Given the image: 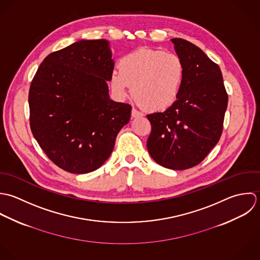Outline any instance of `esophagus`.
<instances>
[{
	"instance_id": "1",
	"label": "esophagus",
	"mask_w": 260,
	"mask_h": 260,
	"mask_svg": "<svg viewBox=\"0 0 260 260\" xmlns=\"http://www.w3.org/2000/svg\"><path fill=\"white\" fill-rule=\"evenodd\" d=\"M143 115H144V113L142 111H140L139 109H137L135 107L132 109V116L133 117H140V116H143Z\"/></svg>"
}]
</instances>
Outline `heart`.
<instances>
[{"label": "heart", "mask_w": 260, "mask_h": 260, "mask_svg": "<svg viewBox=\"0 0 260 260\" xmlns=\"http://www.w3.org/2000/svg\"><path fill=\"white\" fill-rule=\"evenodd\" d=\"M185 77L182 59L174 53L141 48L120 58L110 77L118 98L131 91L140 104L154 111L165 110L178 100Z\"/></svg>", "instance_id": "1"}]
</instances>
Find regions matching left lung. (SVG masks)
Instances as JSON below:
<instances>
[{
    "mask_svg": "<svg viewBox=\"0 0 260 260\" xmlns=\"http://www.w3.org/2000/svg\"><path fill=\"white\" fill-rule=\"evenodd\" d=\"M171 41L185 66L178 100L164 112L148 114L152 132L147 147L158 165L187 170L199 165L219 142L228 104L219 66L199 47Z\"/></svg>",
    "mask_w": 260,
    "mask_h": 260,
    "instance_id": "8db88e82",
    "label": "left lung"
}]
</instances>
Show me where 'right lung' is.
<instances>
[{"instance_id": "add662e5", "label": "right lung", "mask_w": 260, "mask_h": 260, "mask_svg": "<svg viewBox=\"0 0 260 260\" xmlns=\"http://www.w3.org/2000/svg\"><path fill=\"white\" fill-rule=\"evenodd\" d=\"M113 71L108 42L81 40L49 54L29 90L30 127L60 169L92 172L110 156L132 106L109 100Z\"/></svg>"}]
</instances>
